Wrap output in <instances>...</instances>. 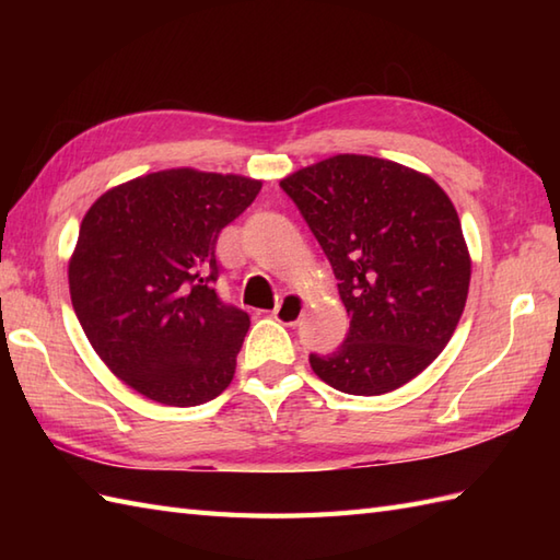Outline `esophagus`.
I'll return each instance as SVG.
<instances>
[{"instance_id": "1", "label": "esophagus", "mask_w": 560, "mask_h": 560, "mask_svg": "<svg viewBox=\"0 0 560 560\" xmlns=\"http://www.w3.org/2000/svg\"><path fill=\"white\" fill-rule=\"evenodd\" d=\"M303 307H305V303L299 293H287V295H281V301L277 303V307H273L271 315L277 323L287 325V327H295L303 317Z\"/></svg>"}]
</instances>
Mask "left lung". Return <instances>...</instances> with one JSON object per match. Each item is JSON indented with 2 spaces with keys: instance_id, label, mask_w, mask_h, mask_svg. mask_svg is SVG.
<instances>
[{
  "instance_id": "8db88e82",
  "label": "left lung",
  "mask_w": 560,
  "mask_h": 560,
  "mask_svg": "<svg viewBox=\"0 0 560 560\" xmlns=\"http://www.w3.org/2000/svg\"><path fill=\"white\" fill-rule=\"evenodd\" d=\"M281 189L323 245L351 327L311 365L347 395L407 385L447 347L469 293L471 259L450 197L423 173L339 153Z\"/></svg>"
}]
</instances>
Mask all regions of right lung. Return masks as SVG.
<instances>
[{"mask_svg":"<svg viewBox=\"0 0 560 560\" xmlns=\"http://www.w3.org/2000/svg\"><path fill=\"white\" fill-rule=\"evenodd\" d=\"M259 189L241 175L161 171L108 189L83 217L71 305L103 363L139 395L197 407L231 385L249 315L219 299L217 241Z\"/></svg>","mask_w":560,"mask_h":560,"instance_id":"right-lung-1","label":"right lung"}]
</instances>
